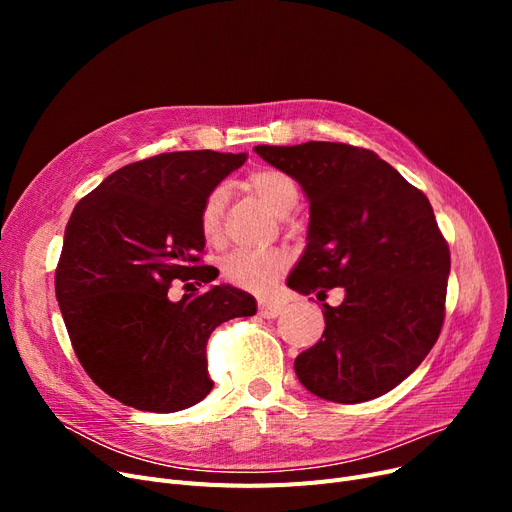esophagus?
<instances>
[{
  "label": "esophagus",
  "instance_id": "esophagus-1",
  "mask_svg": "<svg viewBox=\"0 0 512 512\" xmlns=\"http://www.w3.org/2000/svg\"><path fill=\"white\" fill-rule=\"evenodd\" d=\"M284 311V305L276 301H259V315L265 319H274Z\"/></svg>",
  "mask_w": 512,
  "mask_h": 512
}]
</instances>
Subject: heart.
Returning <instances> with one entry per match:
<instances>
[{
	"label": "heart",
	"mask_w": 512,
	"mask_h": 512,
	"mask_svg": "<svg viewBox=\"0 0 512 512\" xmlns=\"http://www.w3.org/2000/svg\"><path fill=\"white\" fill-rule=\"evenodd\" d=\"M249 186L278 215L290 213L299 199L292 178L278 170L253 172L249 176ZM226 199V188L218 184L211 188L201 203L199 228L209 242H218L222 238ZM288 265L290 255L284 249H234L222 259L220 270L230 284L261 292L270 288L272 282L288 270Z\"/></svg>",
	"instance_id": "b5f03b06"
}]
</instances>
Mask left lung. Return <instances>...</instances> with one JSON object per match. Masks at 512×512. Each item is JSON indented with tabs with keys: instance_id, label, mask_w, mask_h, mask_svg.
<instances>
[{
	"instance_id": "8db88e82",
	"label": "left lung",
	"mask_w": 512,
	"mask_h": 512,
	"mask_svg": "<svg viewBox=\"0 0 512 512\" xmlns=\"http://www.w3.org/2000/svg\"><path fill=\"white\" fill-rule=\"evenodd\" d=\"M297 180L309 201L307 247L288 288L344 301L324 305L326 330L294 359L319 398L355 405L378 398L421 365L444 324L450 251L427 197L373 151L309 141L257 145Z\"/></svg>"
}]
</instances>
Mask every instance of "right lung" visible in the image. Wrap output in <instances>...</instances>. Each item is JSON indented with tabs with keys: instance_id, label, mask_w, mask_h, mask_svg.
<instances>
[{
	"instance_id": "1",
	"label": "right lung",
	"mask_w": 512,
	"mask_h": 512,
	"mask_svg": "<svg viewBox=\"0 0 512 512\" xmlns=\"http://www.w3.org/2000/svg\"><path fill=\"white\" fill-rule=\"evenodd\" d=\"M245 161L247 153L209 149L134 161L70 215L56 299L80 365L126 407L176 413L197 405L213 388L209 334L257 311L251 294L230 284L168 297L174 280L218 278L215 267L197 265L205 247L199 209Z\"/></svg>"
}]
</instances>
